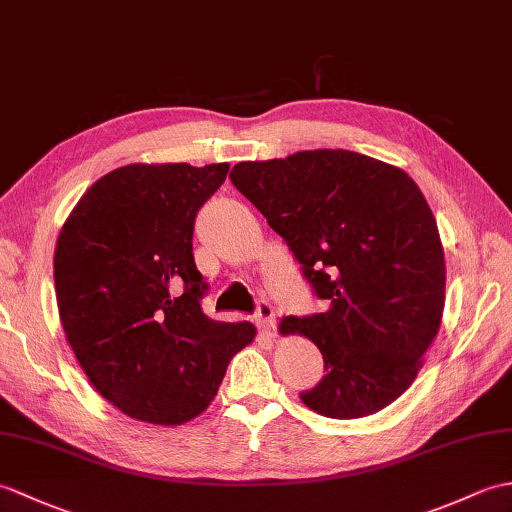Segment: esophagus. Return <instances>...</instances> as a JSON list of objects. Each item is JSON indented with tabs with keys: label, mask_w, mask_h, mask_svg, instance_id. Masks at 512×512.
I'll list each match as a JSON object with an SVG mask.
<instances>
[{
	"label": "esophagus",
	"mask_w": 512,
	"mask_h": 512,
	"mask_svg": "<svg viewBox=\"0 0 512 512\" xmlns=\"http://www.w3.org/2000/svg\"><path fill=\"white\" fill-rule=\"evenodd\" d=\"M255 318H257V327L264 331L266 336H275V329H277L275 307H272L268 301H259Z\"/></svg>",
	"instance_id": "1"
}]
</instances>
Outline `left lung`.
<instances>
[{
    "mask_svg": "<svg viewBox=\"0 0 512 512\" xmlns=\"http://www.w3.org/2000/svg\"><path fill=\"white\" fill-rule=\"evenodd\" d=\"M229 178L329 305L281 320V334L307 336L325 360L305 406L329 419L386 408L417 377L445 307L441 235L417 183L351 150L244 161Z\"/></svg>",
    "mask_w": 512,
    "mask_h": 512,
    "instance_id": "obj_1",
    "label": "left lung"
}]
</instances>
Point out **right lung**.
Here are the masks:
<instances>
[{"label":"right lung","mask_w":512,"mask_h":512,"mask_svg":"<svg viewBox=\"0 0 512 512\" xmlns=\"http://www.w3.org/2000/svg\"><path fill=\"white\" fill-rule=\"evenodd\" d=\"M227 163H133L78 200L54 253L58 314L82 371L128 417L181 425L205 410L251 323L202 312L209 285L196 268L198 209Z\"/></svg>","instance_id":"obj_1"}]
</instances>
